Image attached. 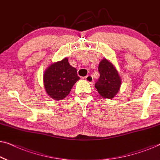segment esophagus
I'll return each instance as SVG.
<instances>
[{"mask_svg":"<svg viewBox=\"0 0 160 160\" xmlns=\"http://www.w3.org/2000/svg\"><path fill=\"white\" fill-rule=\"evenodd\" d=\"M84 78H85V80H86L87 82L89 83H92V82H93V77L91 75H88V76H85Z\"/></svg>","mask_w":160,"mask_h":160,"instance_id":"34e87169","label":"esophagus"}]
</instances>
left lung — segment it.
<instances>
[{
  "instance_id": "8db88e82",
  "label": "left lung",
  "mask_w": 160,
  "mask_h": 160,
  "mask_svg": "<svg viewBox=\"0 0 160 160\" xmlns=\"http://www.w3.org/2000/svg\"><path fill=\"white\" fill-rule=\"evenodd\" d=\"M98 71L100 78L95 84L98 93L104 98H114L122 84L121 78L116 68L107 59H102L98 65Z\"/></svg>"
}]
</instances>
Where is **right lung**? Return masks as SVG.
Listing matches in <instances>:
<instances>
[{"instance_id":"right-lung-1","label":"right lung","mask_w":160,"mask_h":160,"mask_svg":"<svg viewBox=\"0 0 160 160\" xmlns=\"http://www.w3.org/2000/svg\"><path fill=\"white\" fill-rule=\"evenodd\" d=\"M77 71L69 64L68 58L53 63L43 73L46 92L50 98L62 100L68 95L72 87L79 79Z\"/></svg>"}]
</instances>
